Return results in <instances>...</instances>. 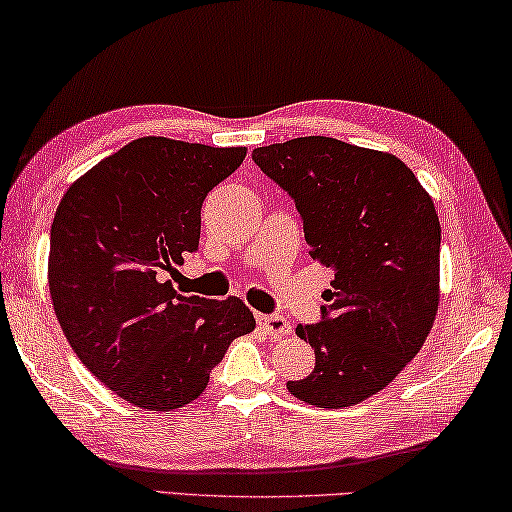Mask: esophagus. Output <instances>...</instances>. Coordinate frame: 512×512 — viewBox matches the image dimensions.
Masks as SVG:
<instances>
[{
  "label": "esophagus",
  "instance_id": "obj_1",
  "mask_svg": "<svg viewBox=\"0 0 512 512\" xmlns=\"http://www.w3.org/2000/svg\"><path fill=\"white\" fill-rule=\"evenodd\" d=\"M256 320L263 326V331L267 335H290L292 333V324L281 315H258Z\"/></svg>",
  "mask_w": 512,
  "mask_h": 512
}]
</instances>
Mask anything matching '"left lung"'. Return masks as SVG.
<instances>
[{"label":"left lung","instance_id":"obj_1","mask_svg":"<svg viewBox=\"0 0 512 512\" xmlns=\"http://www.w3.org/2000/svg\"><path fill=\"white\" fill-rule=\"evenodd\" d=\"M295 199L313 261L333 267L322 322L299 324L315 370L288 392L317 408L381 392L422 349L440 304V222L410 167L388 152L306 136L254 149Z\"/></svg>","mask_w":512,"mask_h":512}]
</instances>
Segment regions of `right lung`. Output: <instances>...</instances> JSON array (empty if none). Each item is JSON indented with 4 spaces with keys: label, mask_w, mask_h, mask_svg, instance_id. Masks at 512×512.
Returning <instances> with one entry per match:
<instances>
[{
    "label": "right lung",
    "mask_w": 512,
    "mask_h": 512,
    "mask_svg": "<svg viewBox=\"0 0 512 512\" xmlns=\"http://www.w3.org/2000/svg\"><path fill=\"white\" fill-rule=\"evenodd\" d=\"M247 147L138 138L72 183L49 238V295L74 354L147 410L195 401L256 320L245 301L179 295L167 274L195 251L201 204Z\"/></svg>",
    "instance_id": "add662e5"
}]
</instances>
